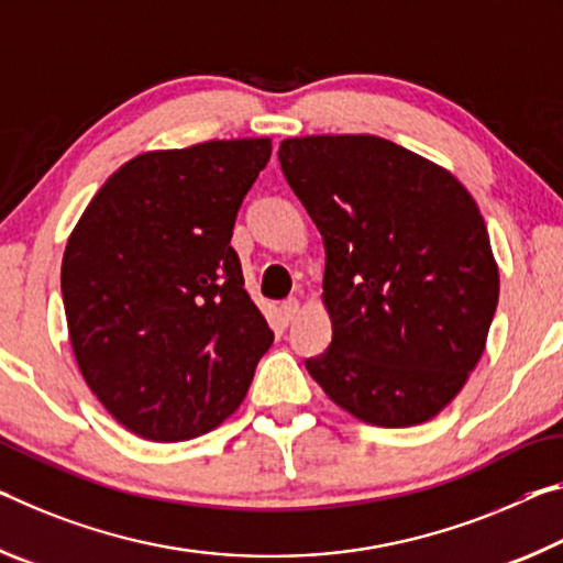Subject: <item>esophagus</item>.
Masks as SVG:
<instances>
[{
  "instance_id": "esophagus-1",
  "label": "esophagus",
  "mask_w": 563,
  "mask_h": 563,
  "mask_svg": "<svg viewBox=\"0 0 563 563\" xmlns=\"http://www.w3.org/2000/svg\"><path fill=\"white\" fill-rule=\"evenodd\" d=\"M297 314H299V301L297 299H287L282 303V319L287 321V324H289V321H294V317H297Z\"/></svg>"
}]
</instances>
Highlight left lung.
I'll return each mask as SVG.
<instances>
[{
	"mask_svg": "<svg viewBox=\"0 0 563 563\" xmlns=\"http://www.w3.org/2000/svg\"><path fill=\"white\" fill-rule=\"evenodd\" d=\"M279 162L327 249L331 344L307 372L374 427L437 417L482 358L499 301L476 201L446 169L372 134L294 136Z\"/></svg>",
	"mask_w": 563,
	"mask_h": 563,
	"instance_id": "8db88e82",
	"label": "left lung"
}]
</instances>
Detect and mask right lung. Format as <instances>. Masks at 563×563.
Segmentation results:
<instances>
[{"label":"right lung","mask_w":563,"mask_h":563,"mask_svg":"<svg viewBox=\"0 0 563 563\" xmlns=\"http://www.w3.org/2000/svg\"><path fill=\"white\" fill-rule=\"evenodd\" d=\"M269 140L134 156L104 181L62 260L79 372L132 434L184 441L234 413L274 331L244 289L236 211Z\"/></svg>","instance_id":"obj_1"}]
</instances>
